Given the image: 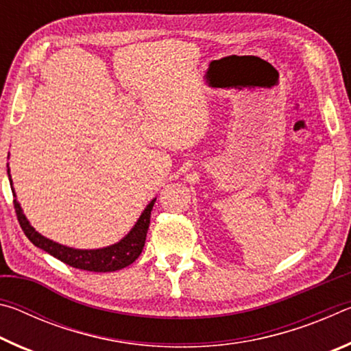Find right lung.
Here are the masks:
<instances>
[{
  "label": "right lung",
  "mask_w": 351,
  "mask_h": 351,
  "mask_svg": "<svg viewBox=\"0 0 351 351\" xmlns=\"http://www.w3.org/2000/svg\"><path fill=\"white\" fill-rule=\"evenodd\" d=\"M8 175L12 186L9 169H8ZM12 193H14L15 197L14 187H12ZM154 201H156V198H153L150 203H148L144 212L141 213L139 219L133 226V229L130 230V232L123 237L121 241H117L111 246L100 247V249H74V247L63 246L60 243H56L49 239H46V237L38 234L37 230L32 228L31 223L27 221V218L25 213H23L21 206L19 201H16V198L14 199V207H15L16 218H19V223L21 226L23 232L26 234L27 239L31 240L37 247L43 249V251H46L47 254H51L52 257H56L60 261H63V263L73 266V268H77V269H85V271H93V272H112L132 265L133 261L141 255L142 249H144V245H145V237H147L148 226H150V215H152Z\"/></svg>",
  "instance_id": "1"
}]
</instances>
